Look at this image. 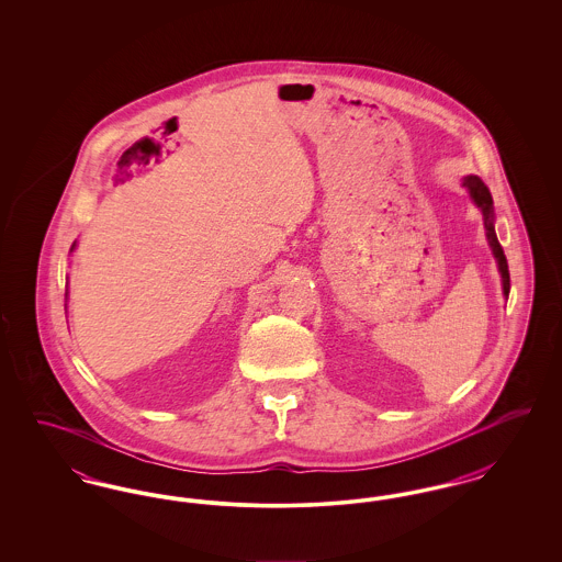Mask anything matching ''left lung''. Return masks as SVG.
Here are the masks:
<instances>
[{"label": "left lung", "mask_w": 562, "mask_h": 562, "mask_svg": "<svg viewBox=\"0 0 562 562\" xmlns=\"http://www.w3.org/2000/svg\"><path fill=\"white\" fill-rule=\"evenodd\" d=\"M463 186L470 191V195L474 198V202L481 206L482 216H484V229H486V238L488 244L493 248V255L499 263V271H502V280H504V294H509V271H508V259L504 255V248L495 236V227H493V198H491V191L482 183V179L479 177H465L463 179Z\"/></svg>", "instance_id": "1"}]
</instances>
